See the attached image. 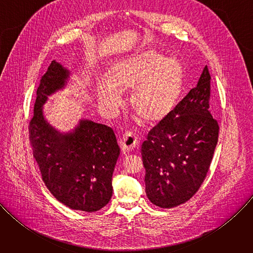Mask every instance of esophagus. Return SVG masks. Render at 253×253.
<instances>
[{
	"label": "esophagus",
	"instance_id": "esophagus-1",
	"mask_svg": "<svg viewBox=\"0 0 253 253\" xmlns=\"http://www.w3.org/2000/svg\"><path fill=\"white\" fill-rule=\"evenodd\" d=\"M120 144L124 152L132 151L138 145V137L133 132H127L123 135Z\"/></svg>",
	"mask_w": 253,
	"mask_h": 253
}]
</instances>
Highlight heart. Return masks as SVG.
Segmentation results:
<instances>
[{
  "instance_id": "heart-1",
  "label": "heart",
  "mask_w": 253,
  "mask_h": 253,
  "mask_svg": "<svg viewBox=\"0 0 253 253\" xmlns=\"http://www.w3.org/2000/svg\"><path fill=\"white\" fill-rule=\"evenodd\" d=\"M107 84L97 87L99 102L110 110L118 108L117 91H131L130 107L144 124H155L175 108L182 90L183 70L174 57L150 49L114 66L108 73Z\"/></svg>"
}]
</instances>
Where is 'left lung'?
Listing matches in <instances>:
<instances>
[{
	"mask_svg": "<svg viewBox=\"0 0 253 253\" xmlns=\"http://www.w3.org/2000/svg\"><path fill=\"white\" fill-rule=\"evenodd\" d=\"M210 79L205 66L197 86L149 131L142 144L146 194L156 206L172 208L185 203L207 175L219 132L209 110Z\"/></svg>",
	"mask_w": 253,
	"mask_h": 253,
	"instance_id": "8db88e82",
	"label": "left lung"
}]
</instances>
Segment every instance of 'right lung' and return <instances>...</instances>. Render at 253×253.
<instances>
[{
  "label": "right lung",
  "mask_w": 253,
  "mask_h": 253,
  "mask_svg": "<svg viewBox=\"0 0 253 253\" xmlns=\"http://www.w3.org/2000/svg\"><path fill=\"white\" fill-rule=\"evenodd\" d=\"M69 73L52 61L40 80L29 122V139L45 185L71 209L95 212L112 196V175L120 154L113 130L83 120L74 132L58 134L44 119L42 106L64 87Z\"/></svg>",
  "instance_id": "1"
}]
</instances>
